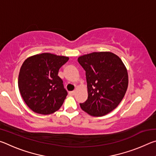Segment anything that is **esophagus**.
Returning a JSON list of instances; mask_svg holds the SVG:
<instances>
[{
  "label": "esophagus",
  "instance_id": "34e87169",
  "mask_svg": "<svg viewBox=\"0 0 156 156\" xmlns=\"http://www.w3.org/2000/svg\"><path fill=\"white\" fill-rule=\"evenodd\" d=\"M69 95H71V96H73V95L75 94V91H69Z\"/></svg>",
  "mask_w": 156,
  "mask_h": 156
}]
</instances>
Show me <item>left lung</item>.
<instances>
[{
  "instance_id": "8db88e82",
  "label": "left lung",
  "mask_w": 156,
  "mask_h": 156,
  "mask_svg": "<svg viewBox=\"0 0 156 156\" xmlns=\"http://www.w3.org/2000/svg\"><path fill=\"white\" fill-rule=\"evenodd\" d=\"M85 71L88 98L81 109L93 116H102L115 109L125 96L128 73L121 59L111 52H94L79 57Z\"/></svg>"
}]
</instances>
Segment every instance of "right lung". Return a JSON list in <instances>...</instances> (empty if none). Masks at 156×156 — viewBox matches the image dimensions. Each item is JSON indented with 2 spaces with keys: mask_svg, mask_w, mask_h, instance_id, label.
I'll use <instances>...</instances> for the list:
<instances>
[{
  "mask_svg": "<svg viewBox=\"0 0 156 156\" xmlns=\"http://www.w3.org/2000/svg\"><path fill=\"white\" fill-rule=\"evenodd\" d=\"M69 58L43 53L28 58L18 76V88L27 106L37 113L47 115L58 110L67 91L58 74Z\"/></svg>",
  "mask_w": 156,
  "mask_h": 156,
  "instance_id": "add662e5",
  "label": "right lung"
}]
</instances>
